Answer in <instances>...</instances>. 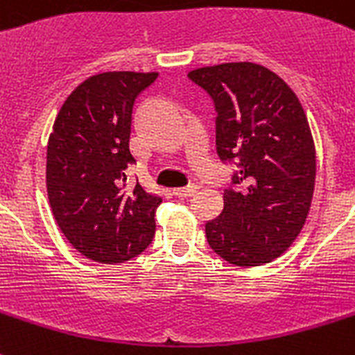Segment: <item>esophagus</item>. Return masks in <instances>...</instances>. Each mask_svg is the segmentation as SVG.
I'll return each instance as SVG.
<instances>
[{
	"label": "esophagus",
	"instance_id": "1",
	"mask_svg": "<svg viewBox=\"0 0 355 355\" xmlns=\"http://www.w3.org/2000/svg\"><path fill=\"white\" fill-rule=\"evenodd\" d=\"M196 191H198V186H196V184H189V186L186 187H178V189H175L173 193L177 196H180V198H186V196H193Z\"/></svg>",
	"mask_w": 355,
	"mask_h": 355
}]
</instances>
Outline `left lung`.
I'll use <instances>...</instances> for the list:
<instances>
[{"instance_id":"8db88e82","label":"left lung","mask_w":355,"mask_h":355,"mask_svg":"<svg viewBox=\"0 0 355 355\" xmlns=\"http://www.w3.org/2000/svg\"><path fill=\"white\" fill-rule=\"evenodd\" d=\"M187 77L213 99L216 153L234 166L205 236L220 258L263 265L287 251L311 209L315 151L296 94L269 68L225 62Z\"/></svg>"}]
</instances>
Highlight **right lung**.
Segmentation results:
<instances>
[{"mask_svg":"<svg viewBox=\"0 0 355 355\" xmlns=\"http://www.w3.org/2000/svg\"><path fill=\"white\" fill-rule=\"evenodd\" d=\"M157 71H104L86 79L64 101L46 148V189L52 213L68 242L101 263L141 254L155 236L162 202L135 182L130 137L137 97Z\"/></svg>","mask_w":355,"mask_h":355,"instance_id":"add662e5","label":"right lung"}]
</instances>
